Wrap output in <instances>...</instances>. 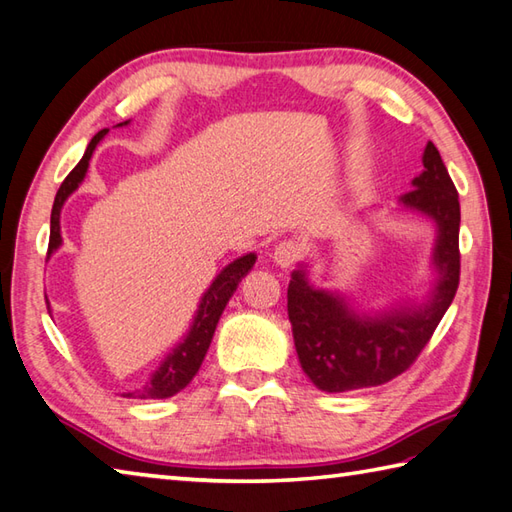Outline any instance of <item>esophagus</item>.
<instances>
[{"label": "esophagus", "mask_w": 512, "mask_h": 512, "mask_svg": "<svg viewBox=\"0 0 512 512\" xmlns=\"http://www.w3.org/2000/svg\"><path fill=\"white\" fill-rule=\"evenodd\" d=\"M300 254H302V247L296 241H283L274 249V263L278 267H291L298 263Z\"/></svg>", "instance_id": "34e87169"}]
</instances>
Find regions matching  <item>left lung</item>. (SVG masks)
<instances>
[{
	"label": "left lung",
	"mask_w": 512,
	"mask_h": 512,
	"mask_svg": "<svg viewBox=\"0 0 512 512\" xmlns=\"http://www.w3.org/2000/svg\"><path fill=\"white\" fill-rule=\"evenodd\" d=\"M424 170L400 196L404 210L431 218L437 229L431 265L435 283L424 302L358 311L338 291L309 283L307 265L291 271L287 314L302 371L320 391L378 387L415 362L460 285V201L440 152L429 141Z\"/></svg>",
	"instance_id": "1"
}]
</instances>
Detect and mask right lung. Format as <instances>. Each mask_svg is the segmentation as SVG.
<instances>
[{"instance_id":"add662e5","label":"right lung","mask_w":512,"mask_h":512,"mask_svg":"<svg viewBox=\"0 0 512 512\" xmlns=\"http://www.w3.org/2000/svg\"><path fill=\"white\" fill-rule=\"evenodd\" d=\"M130 121H123L117 125H128ZM108 128L106 130H99L92 141L88 143L86 152H83L81 161L75 165V170H72L66 181L61 183L59 192L55 196V203H52V214H50V241H48V256H52L61 247V207L68 201V196L77 190V187L86 179V172H88V165L92 159V152H95L97 143L106 137ZM256 263V254L249 252L241 258H236L229 263L227 267L221 269V274H218L212 285L207 287L205 294L201 296V302H198V309L194 314V320L190 325V331L185 333V338L176 344V347L168 353L161 360L159 367L156 371H152L150 380L143 384V387L132 389L128 393H123L125 398H137V400H165V398H172V395L179 393L181 389H185L187 384L192 382L194 375L198 373L203 364V358L207 349H210L212 338H214V331L218 320H221V314L225 305L229 302V298L234 296V291L238 287V283L252 271Z\"/></svg>"}]
</instances>
